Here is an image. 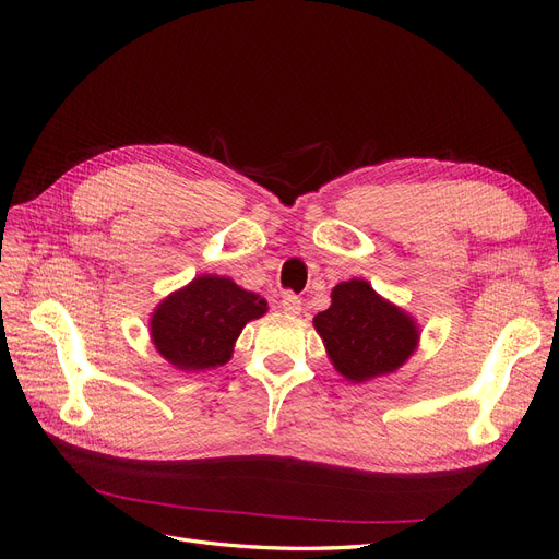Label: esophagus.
<instances>
[{
	"label": "esophagus",
	"instance_id": "34e87169",
	"mask_svg": "<svg viewBox=\"0 0 559 559\" xmlns=\"http://www.w3.org/2000/svg\"><path fill=\"white\" fill-rule=\"evenodd\" d=\"M280 306H282V310H284L286 314H298V312H300V298L289 292V294L282 296Z\"/></svg>",
	"mask_w": 559,
	"mask_h": 559
}]
</instances>
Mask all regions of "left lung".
Returning a JSON list of instances; mask_svg holds the SVG:
<instances>
[{"instance_id": "obj_1", "label": "left lung", "mask_w": 559, "mask_h": 559, "mask_svg": "<svg viewBox=\"0 0 559 559\" xmlns=\"http://www.w3.org/2000/svg\"><path fill=\"white\" fill-rule=\"evenodd\" d=\"M312 324L337 373L352 382L394 373L419 341L415 319L378 296L366 280L335 284L331 308Z\"/></svg>"}]
</instances>
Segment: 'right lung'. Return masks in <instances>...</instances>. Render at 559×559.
<instances>
[{
	"label": "right lung",
	"instance_id": "obj_1",
	"mask_svg": "<svg viewBox=\"0 0 559 559\" xmlns=\"http://www.w3.org/2000/svg\"><path fill=\"white\" fill-rule=\"evenodd\" d=\"M267 302L230 277L202 275L167 296L151 314V341L165 361L186 373L224 366L245 324Z\"/></svg>",
	"mask_w": 559,
	"mask_h": 559
}]
</instances>
